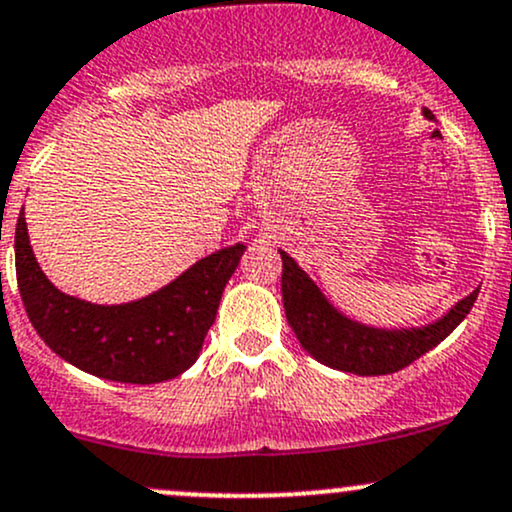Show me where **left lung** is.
Listing matches in <instances>:
<instances>
[{
  "label": "left lung",
  "mask_w": 512,
  "mask_h": 512,
  "mask_svg": "<svg viewBox=\"0 0 512 512\" xmlns=\"http://www.w3.org/2000/svg\"><path fill=\"white\" fill-rule=\"evenodd\" d=\"M428 121H435L432 111L423 109ZM282 255V299L284 313L301 347L320 364L338 372L359 376L391 374L408 367L457 328L479 296V286L454 303L452 308L432 323L411 328H376L342 313L320 286L299 267L289 252Z\"/></svg>",
  "instance_id": "1"
}]
</instances>
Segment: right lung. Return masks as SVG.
<instances>
[{"mask_svg": "<svg viewBox=\"0 0 512 512\" xmlns=\"http://www.w3.org/2000/svg\"><path fill=\"white\" fill-rule=\"evenodd\" d=\"M245 245L201 257L177 279L128 303H92L65 294L33 255L24 209L16 221V282L43 342L82 372L119 384H160L199 359L223 289Z\"/></svg>", "mask_w": 512, "mask_h": 512, "instance_id": "1", "label": "right lung"}]
</instances>
